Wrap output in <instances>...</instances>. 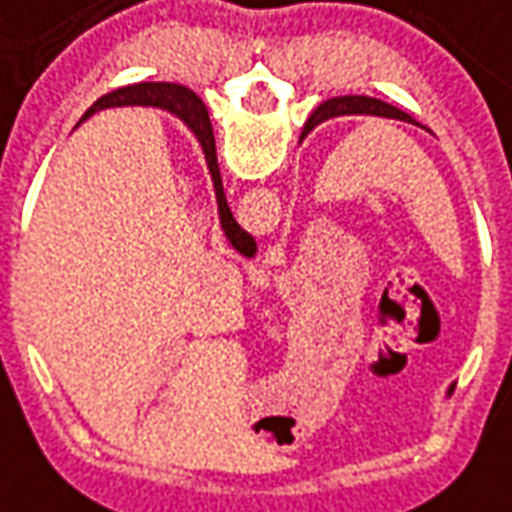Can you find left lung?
<instances>
[{"mask_svg":"<svg viewBox=\"0 0 512 512\" xmlns=\"http://www.w3.org/2000/svg\"><path fill=\"white\" fill-rule=\"evenodd\" d=\"M339 115H380V118H397V121L416 123L408 112L397 110V107H391L386 101L372 99V96H336V99L322 101L320 107L311 112V118H308L306 126H303V137H306L314 126L331 121V118H339Z\"/></svg>","mask_w":512,"mask_h":512,"instance_id":"obj_1","label":"left lung"}]
</instances>
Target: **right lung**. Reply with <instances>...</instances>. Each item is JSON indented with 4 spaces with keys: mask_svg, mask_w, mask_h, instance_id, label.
<instances>
[{
    "mask_svg": "<svg viewBox=\"0 0 512 512\" xmlns=\"http://www.w3.org/2000/svg\"><path fill=\"white\" fill-rule=\"evenodd\" d=\"M107 107H159V110L173 112L184 126L190 129L198 143L204 148L206 165L215 181V195H217V212H220V226L226 231L231 248L239 250L242 256H253L256 253V242L250 237L245 228H239V223L231 215L226 201V192H223V179H220V168H217V151H215V132H212V121H209V112H206L204 101L198 99L190 88L184 85H170V82H137V85H126L101 96L93 107H90L82 121L93 115V112L107 110Z\"/></svg>",
    "mask_w": 512,
    "mask_h": 512,
    "instance_id": "right-lung-1",
    "label": "right lung"
}]
</instances>
